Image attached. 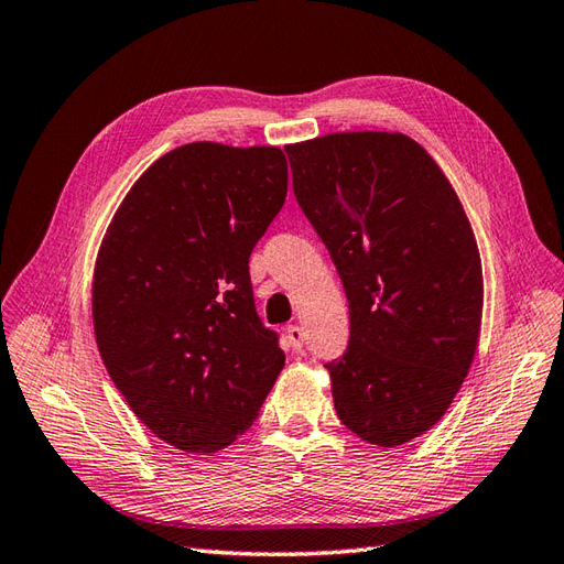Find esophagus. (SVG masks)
Listing matches in <instances>:
<instances>
[{"label":"esophagus","instance_id":"1","mask_svg":"<svg viewBox=\"0 0 564 564\" xmlns=\"http://www.w3.org/2000/svg\"><path fill=\"white\" fill-rule=\"evenodd\" d=\"M285 338H288V343H291L293 350H300L302 343H305V330L291 324V326H285Z\"/></svg>","mask_w":564,"mask_h":564}]
</instances>
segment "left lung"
Here are the masks:
<instances>
[{"mask_svg":"<svg viewBox=\"0 0 564 564\" xmlns=\"http://www.w3.org/2000/svg\"><path fill=\"white\" fill-rule=\"evenodd\" d=\"M300 209L324 240L350 307L326 362L340 422L395 447L451 408L479 343L481 257L451 181L402 133L288 144Z\"/></svg>","mask_w":564,"mask_h":564,"instance_id":"1","label":"left lung"}]
</instances>
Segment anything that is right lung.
Segmentation results:
<instances>
[{"instance_id":"1","label":"right lung","mask_w":564,"mask_h":564,"mask_svg":"<svg viewBox=\"0 0 564 564\" xmlns=\"http://www.w3.org/2000/svg\"><path fill=\"white\" fill-rule=\"evenodd\" d=\"M285 193L279 148L191 142L142 173L107 228L97 348L128 408L178 451L234 443L285 365L248 267Z\"/></svg>"}]
</instances>
